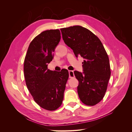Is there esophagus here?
Here are the masks:
<instances>
[{"label": "esophagus", "instance_id": "esophagus-1", "mask_svg": "<svg viewBox=\"0 0 132 132\" xmlns=\"http://www.w3.org/2000/svg\"><path fill=\"white\" fill-rule=\"evenodd\" d=\"M69 77L70 78L74 77V74L73 71H72V70H69Z\"/></svg>", "mask_w": 132, "mask_h": 132}]
</instances>
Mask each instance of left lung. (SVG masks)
<instances>
[{"mask_svg": "<svg viewBox=\"0 0 132 132\" xmlns=\"http://www.w3.org/2000/svg\"><path fill=\"white\" fill-rule=\"evenodd\" d=\"M66 45L76 57L84 59L83 72L74 71L79 81L78 94L85 105L94 106L104 97L111 76L109 58L100 39L88 29L74 26L61 29Z\"/></svg>", "mask_w": 132, "mask_h": 132, "instance_id": "1", "label": "left lung"}]
</instances>
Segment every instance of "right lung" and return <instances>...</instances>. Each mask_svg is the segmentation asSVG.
I'll return each mask as SVG.
<instances>
[{
    "instance_id": "1",
    "label": "right lung",
    "mask_w": 132,
    "mask_h": 132,
    "mask_svg": "<svg viewBox=\"0 0 132 132\" xmlns=\"http://www.w3.org/2000/svg\"><path fill=\"white\" fill-rule=\"evenodd\" d=\"M59 30L42 32L30 43L24 61L23 71L28 90L43 109L53 111L61 106L69 78L67 69H48L53 52L61 41Z\"/></svg>"
}]
</instances>
